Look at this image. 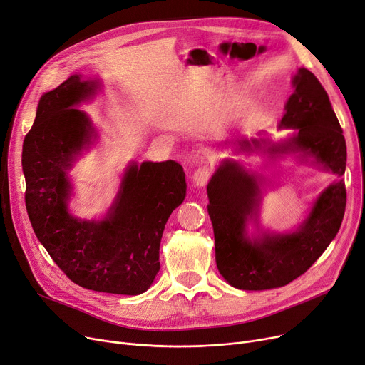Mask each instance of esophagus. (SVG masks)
I'll return each mask as SVG.
<instances>
[{
    "label": "esophagus",
    "instance_id": "34e87169",
    "mask_svg": "<svg viewBox=\"0 0 365 365\" xmlns=\"http://www.w3.org/2000/svg\"><path fill=\"white\" fill-rule=\"evenodd\" d=\"M212 168H210L208 165H201L195 170V173L192 175V180H194V185L198 186V187H204L210 178H212Z\"/></svg>",
    "mask_w": 365,
    "mask_h": 365
}]
</instances>
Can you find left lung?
I'll return each instance as SVG.
<instances>
[{
  "instance_id": "obj_1",
  "label": "left lung",
  "mask_w": 365,
  "mask_h": 365,
  "mask_svg": "<svg viewBox=\"0 0 365 365\" xmlns=\"http://www.w3.org/2000/svg\"><path fill=\"white\" fill-rule=\"evenodd\" d=\"M293 86L294 93L285 105L279 128H293L296 134L279 145H266L262 140L263 149L271 155L303 152L334 175L343 176L346 142L327 91L304 68L294 75ZM253 145L260 148L257 140H253ZM240 146L244 150L252 149L248 140H241ZM257 183L255 175H248L235 161L226 160L207 186L217 269L240 290L277 289L303 275L339 232L346 208V187L343 180H337L317 198L297 231L282 235L264 234L250 240L245 225L259 204Z\"/></svg>"
}]
</instances>
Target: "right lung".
Masks as SVG:
<instances>
[{
  "mask_svg": "<svg viewBox=\"0 0 365 365\" xmlns=\"http://www.w3.org/2000/svg\"><path fill=\"white\" fill-rule=\"evenodd\" d=\"M96 88L98 83L71 75L40 99L24 140L25 202L36 238L72 282L93 292L136 296L160 271L165 223L186 195L185 171L175 161L131 164L103 220L71 216L66 170L93 136L87 115L72 106L90 99Z\"/></svg>",
  "mask_w": 365,
  "mask_h": 365,
  "instance_id": "right-lung-1",
  "label": "right lung"
}]
</instances>
